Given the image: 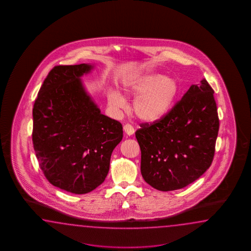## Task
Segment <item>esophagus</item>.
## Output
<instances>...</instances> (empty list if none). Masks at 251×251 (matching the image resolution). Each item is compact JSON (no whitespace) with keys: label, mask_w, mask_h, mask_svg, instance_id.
I'll return each mask as SVG.
<instances>
[{"label":"esophagus","mask_w":251,"mask_h":251,"mask_svg":"<svg viewBox=\"0 0 251 251\" xmlns=\"http://www.w3.org/2000/svg\"><path fill=\"white\" fill-rule=\"evenodd\" d=\"M124 132L130 136L134 133V129L130 124H126L124 126Z\"/></svg>","instance_id":"34e87169"}]
</instances>
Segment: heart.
<instances>
[{"mask_svg": "<svg viewBox=\"0 0 251 251\" xmlns=\"http://www.w3.org/2000/svg\"><path fill=\"white\" fill-rule=\"evenodd\" d=\"M126 96L134 98L131 110L141 121L152 123L164 118L174 106L179 94V83L172 76L156 72H145L123 82ZM108 106L116 111L126 107V100L118 91L107 95Z\"/></svg>", "mask_w": 251, "mask_h": 251, "instance_id": "1", "label": "heart"}]
</instances>
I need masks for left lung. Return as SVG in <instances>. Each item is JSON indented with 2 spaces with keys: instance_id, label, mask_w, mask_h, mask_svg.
Segmentation results:
<instances>
[{
  "instance_id": "8db88e82",
  "label": "left lung",
  "mask_w": 251,
  "mask_h": 251,
  "mask_svg": "<svg viewBox=\"0 0 251 251\" xmlns=\"http://www.w3.org/2000/svg\"><path fill=\"white\" fill-rule=\"evenodd\" d=\"M213 90L205 79L192 85L164 118L142 124L135 132L141 173L160 191L196 181L212 164L219 131Z\"/></svg>"
}]
</instances>
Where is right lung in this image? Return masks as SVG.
<instances>
[{
    "instance_id": "add662e5",
    "label": "right lung",
    "mask_w": 251,
    "mask_h": 251,
    "mask_svg": "<svg viewBox=\"0 0 251 251\" xmlns=\"http://www.w3.org/2000/svg\"><path fill=\"white\" fill-rule=\"evenodd\" d=\"M93 67L54 66L33 107V146L44 175L77 195L104 182L113 150L123 138L121 123L101 114L81 81Z\"/></svg>"
}]
</instances>
